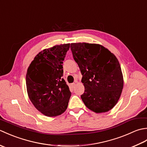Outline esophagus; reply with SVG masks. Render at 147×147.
<instances>
[{
  "mask_svg": "<svg viewBox=\"0 0 147 147\" xmlns=\"http://www.w3.org/2000/svg\"><path fill=\"white\" fill-rule=\"evenodd\" d=\"M76 83H71V86L73 87V88H74V86L76 85Z\"/></svg>",
  "mask_w": 147,
  "mask_h": 147,
  "instance_id": "34e87169",
  "label": "esophagus"
}]
</instances>
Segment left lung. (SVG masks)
<instances>
[{"label": "left lung", "instance_id": "8db88e82", "mask_svg": "<svg viewBox=\"0 0 147 147\" xmlns=\"http://www.w3.org/2000/svg\"><path fill=\"white\" fill-rule=\"evenodd\" d=\"M74 61L82 74L84 104L96 113L105 112L117 104L123 88V76L116 57L99 44L71 43Z\"/></svg>", "mask_w": 147, "mask_h": 147}]
</instances>
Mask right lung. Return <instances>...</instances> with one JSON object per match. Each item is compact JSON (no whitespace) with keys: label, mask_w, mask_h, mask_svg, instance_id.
<instances>
[{"label":"right lung","mask_w":147,"mask_h":147,"mask_svg":"<svg viewBox=\"0 0 147 147\" xmlns=\"http://www.w3.org/2000/svg\"><path fill=\"white\" fill-rule=\"evenodd\" d=\"M69 43L55 45L39 52L28 68V95L36 109L54 117L66 110L71 93L63 76V61Z\"/></svg>","instance_id":"right-lung-1"}]
</instances>
